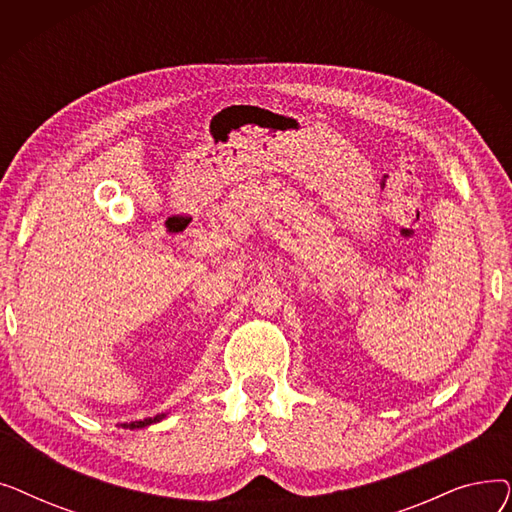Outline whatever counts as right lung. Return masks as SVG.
<instances>
[{
	"mask_svg": "<svg viewBox=\"0 0 512 512\" xmlns=\"http://www.w3.org/2000/svg\"><path fill=\"white\" fill-rule=\"evenodd\" d=\"M161 417H153V419H145V421H137V423H130V427H145V425H151L155 421H159Z\"/></svg>",
	"mask_w": 512,
	"mask_h": 512,
	"instance_id": "1",
	"label": "right lung"
}]
</instances>
